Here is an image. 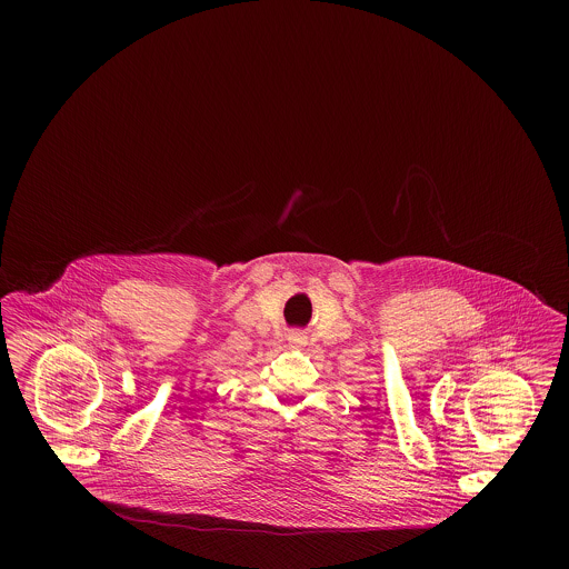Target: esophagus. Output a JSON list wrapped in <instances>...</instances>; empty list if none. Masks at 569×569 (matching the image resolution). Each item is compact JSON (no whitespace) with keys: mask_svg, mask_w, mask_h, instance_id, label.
<instances>
[{"mask_svg":"<svg viewBox=\"0 0 569 569\" xmlns=\"http://www.w3.org/2000/svg\"><path fill=\"white\" fill-rule=\"evenodd\" d=\"M295 341H298V339H295Z\"/></svg>","mask_w":569,"mask_h":569,"instance_id":"34e87169","label":"esophagus"}]
</instances>
